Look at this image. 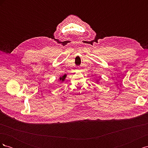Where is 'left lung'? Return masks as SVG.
<instances>
[{"label":"left lung","mask_w":148,"mask_h":148,"mask_svg":"<svg viewBox=\"0 0 148 148\" xmlns=\"http://www.w3.org/2000/svg\"><path fill=\"white\" fill-rule=\"evenodd\" d=\"M96 82H97V83H99V79L96 80Z\"/></svg>","instance_id":"left-lung-1"}]
</instances>
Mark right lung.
Returning <instances> with one entry per match:
<instances>
[{"instance_id": "1", "label": "right lung", "mask_w": 148, "mask_h": 148, "mask_svg": "<svg viewBox=\"0 0 148 148\" xmlns=\"http://www.w3.org/2000/svg\"><path fill=\"white\" fill-rule=\"evenodd\" d=\"M66 77V74H65V75H64L61 76V77H60V78H59V81L60 82V83H63V82L65 81V79Z\"/></svg>"}]
</instances>
